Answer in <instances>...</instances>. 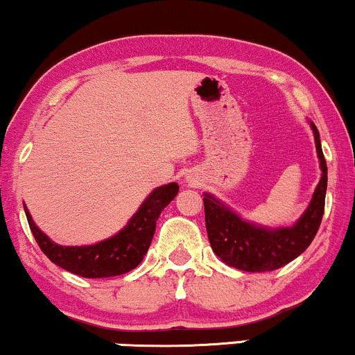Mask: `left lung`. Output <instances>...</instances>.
<instances>
[{
    "mask_svg": "<svg viewBox=\"0 0 355 355\" xmlns=\"http://www.w3.org/2000/svg\"><path fill=\"white\" fill-rule=\"evenodd\" d=\"M311 128L314 131L322 174L309 207L293 227L265 229V227L248 224L211 194L204 196L205 229H207L209 242L214 253L229 266L250 273L278 270L300 257L316 237L324 214L327 166L321 150L319 131L314 123H311Z\"/></svg>",
    "mask_w": 355,
    "mask_h": 355,
    "instance_id": "left-lung-1",
    "label": "left lung"
}]
</instances>
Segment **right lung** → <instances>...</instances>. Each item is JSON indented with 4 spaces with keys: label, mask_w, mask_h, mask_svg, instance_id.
Here are the masks:
<instances>
[{
    "label": "right lung",
    "mask_w": 355,
    "mask_h": 355,
    "mask_svg": "<svg viewBox=\"0 0 355 355\" xmlns=\"http://www.w3.org/2000/svg\"><path fill=\"white\" fill-rule=\"evenodd\" d=\"M178 191L176 182L157 187L148 196L123 230L118 232L115 237L87 247H62L54 243L37 229L28 209L24 207V211L39 248L51 261L78 277L110 278L128 273L141 263L155 235L156 220L166 205L176 198Z\"/></svg>",
    "instance_id": "1"
}]
</instances>
